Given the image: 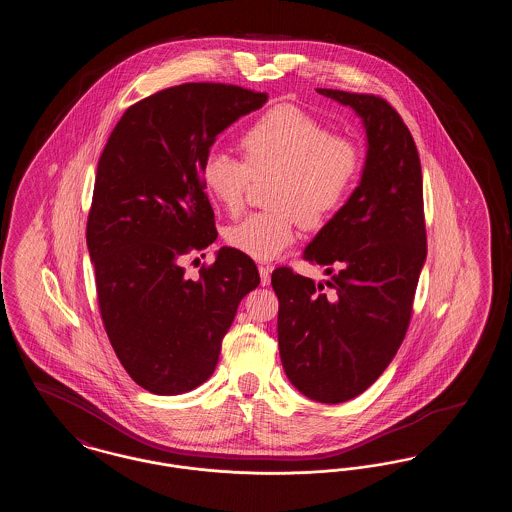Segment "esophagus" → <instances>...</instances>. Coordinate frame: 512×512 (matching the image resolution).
Masks as SVG:
<instances>
[{
  "instance_id": "obj_1",
  "label": "esophagus",
  "mask_w": 512,
  "mask_h": 512,
  "mask_svg": "<svg viewBox=\"0 0 512 512\" xmlns=\"http://www.w3.org/2000/svg\"><path fill=\"white\" fill-rule=\"evenodd\" d=\"M274 267L272 265H259V274H261V284L267 286L270 282V274H272Z\"/></svg>"
}]
</instances>
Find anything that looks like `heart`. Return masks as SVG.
I'll list each match as a JSON object with an SVG mask.
<instances>
[{
	"label": "heart",
	"mask_w": 512,
	"mask_h": 512,
	"mask_svg": "<svg viewBox=\"0 0 512 512\" xmlns=\"http://www.w3.org/2000/svg\"><path fill=\"white\" fill-rule=\"evenodd\" d=\"M245 163L211 151L201 167L205 192L228 213L244 205L251 176H276L267 213H253L226 230V244L257 261L282 255L303 220L320 226L351 194L361 171V149L295 105H278L253 122L242 138Z\"/></svg>",
	"instance_id": "heart-1"
}]
</instances>
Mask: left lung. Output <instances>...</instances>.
Masks as SVG:
<instances>
[{
  "label": "left lung",
  "instance_id": "1",
  "mask_svg": "<svg viewBox=\"0 0 512 512\" xmlns=\"http://www.w3.org/2000/svg\"><path fill=\"white\" fill-rule=\"evenodd\" d=\"M351 107L366 134L359 186L303 257L326 267L322 282L272 272L278 347L288 380L318 403H343L368 390L407 334L426 261L422 169L413 136L386 99L318 88Z\"/></svg>",
  "mask_w": 512,
  "mask_h": 512
}]
</instances>
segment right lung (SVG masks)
I'll return each instance as SVG.
<instances>
[{
	"instance_id": "add662e5",
	"label": "right lung",
	"mask_w": 512,
	"mask_h": 512,
	"mask_svg": "<svg viewBox=\"0 0 512 512\" xmlns=\"http://www.w3.org/2000/svg\"><path fill=\"white\" fill-rule=\"evenodd\" d=\"M267 94L192 82L138 101L99 157L86 244L105 332L130 378L157 395L203 384L219 363L253 259L220 247L199 278L182 259L217 240L201 167L217 136L261 109Z\"/></svg>"
}]
</instances>
